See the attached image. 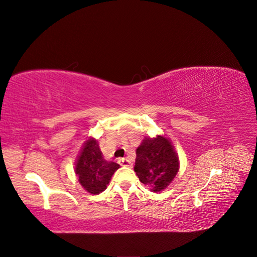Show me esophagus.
Wrapping results in <instances>:
<instances>
[{
  "instance_id": "esophagus-1",
  "label": "esophagus",
  "mask_w": 257,
  "mask_h": 257,
  "mask_svg": "<svg viewBox=\"0 0 257 257\" xmlns=\"http://www.w3.org/2000/svg\"><path fill=\"white\" fill-rule=\"evenodd\" d=\"M118 163L121 166H127V167H132V162L127 159H119Z\"/></svg>"
}]
</instances>
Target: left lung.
I'll list each match as a JSON object with an SVG mask.
<instances>
[{"instance_id": "left-lung-1", "label": "left lung", "mask_w": 257, "mask_h": 257, "mask_svg": "<svg viewBox=\"0 0 257 257\" xmlns=\"http://www.w3.org/2000/svg\"><path fill=\"white\" fill-rule=\"evenodd\" d=\"M135 173L153 192L164 190L178 173L179 161L167 138L146 137L136 150Z\"/></svg>"}]
</instances>
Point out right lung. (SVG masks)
<instances>
[{"label": "right lung", "instance_id": "add662e5", "mask_svg": "<svg viewBox=\"0 0 257 257\" xmlns=\"http://www.w3.org/2000/svg\"><path fill=\"white\" fill-rule=\"evenodd\" d=\"M120 167L113 162H107L95 139L90 138L84 144L76 163L75 173L79 182L91 194H99L106 190L113 173Z\"/></svg>", "mask_w": 257, "mask_h": 257}]
</instances>
